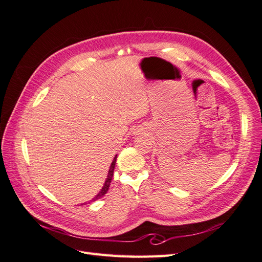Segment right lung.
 I'll use <instances>...</instances> for the list:
<instances>
[{"label": "right lung", "mask_w": 262, "mask_h": 262, "mask_svg": "<svg viewBox=\"0 0 262 262\" xmlns=\"http://www.w3.org/2000/svg\"><path fill=\"white\" fill-rule=\"evenodd\" d=\"M117 156H118V155H116V156H115V158H114V161H113L112 165H110V168H109L108 175H107V178H106V180H105V184H104V186H102V188L100 189V191H99L96 195H95L90 202L96 201V200L100 199L101 196H104V195L107 193L108 189H109V186H110V182H112V179H113V176H114V170H115V166H116V162H117Z\"/></svg>", "instance_id": "1"}]
</instances>
